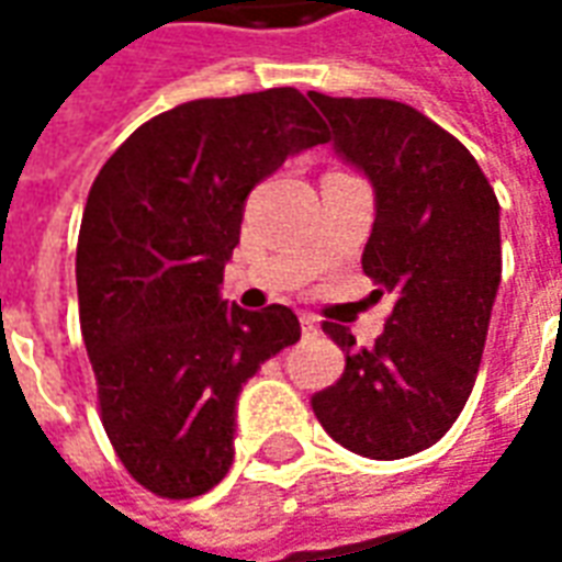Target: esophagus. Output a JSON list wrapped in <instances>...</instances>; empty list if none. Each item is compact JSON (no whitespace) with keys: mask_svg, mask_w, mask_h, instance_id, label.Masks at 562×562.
<instances>
[{"mask_svg":"<svg viewBox=\"0 0 562 562\" xmlns=\"http://www.w3.org/2000/svg\"><path fill=\"white\" fill-rule=\"evenodd\" d=\"M301 334H304V337H313V334H318V318L310 316V313H304V316H301Z\"/></svg>","mask_w":562,"mask_h":562,"instance_id":"1","label":"esophagus"}]
</instances>
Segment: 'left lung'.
I'll return each instance as SVG.
<instances>
[{"label":"left lung","mask_w":562,"mask_h":562,"mask_svg":"<svg viewBox=\"0 0 562 562\" xmlns=\"http://www.w3.org/2000/svg\"><path fill=\"white\" fill-rule=\"evenodd\" d=\"M310 102L334 128V153L373 186L361 265L397 294L373 349L325 325L346 373L313 413L361 458H409L448 434L475 385L503 273L499 204L470 149L409 104L322 92Z\"/></svg>","instance_id":"obj_1"}]
</instances>
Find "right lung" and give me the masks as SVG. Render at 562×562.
Wrapping results in <instances>:
<instances>
[{
	"label": "right lung",
	"mask_w": 562,
	"mask_h": 562,
	"mask_svg": "<svg viewBox=\"0 0 562 562\" xmlns=\"http://www.w3.org/2000/svg\"><path fill=\"white\" fill-rule=\"evenodd\" d=\"M292 87L198 99L132 132L95 177L78 237L80 334L111 446L147 491L207 494L234 460L237 397L301 340L289 306L222 297L249 192L325 144Z\"/></svg>",
	"instance_id": "add662e5"
}]
</instances>
